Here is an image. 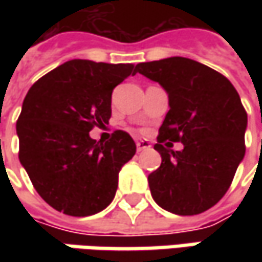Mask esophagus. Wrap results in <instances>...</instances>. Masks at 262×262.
<instances>
[{
    "label": "esophagus",
    "mask_w": 262,
    "mask_h": 262,
    "mask_svg": "<svg viewBox=\"0 0 262 262\" xmlns=\"http://www.w3.org/2000/svg\"><path fill=\"white\" fill-rule=\"evenodd\" d=\"M137 151H144V150H148L150 148V143L147 141V140H140V141H137Z\"/></svg>",
    "instance_id": "34e87169"
}]
</instances>
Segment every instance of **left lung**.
Segmentation results:
<instances>
[{
    "mask_svg": "<svg viewBox=\"0 0 262 262\" xmlns=\"http://www.w3.org/2000/svg\"><path fill=\"white\" fill-rule=\"evenodd\" d=\"M136 73L169 97L155 146L162 165L148 175L151 196L173 214H200L226 194L245 156L248 116L241 97L226 77L184 56L137 64ZM176 141L184 144L181 152L170 148Z\"/></svg>",
    "mask_w": 262,
    "mask_h": 262,
    "instance_id": "obj_1",
    "label": "left lung"
}]
</instances>
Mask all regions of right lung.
<instances>
[{
  "label": "right lung",
  "instance_id": "1",
  "mask_svg": "<svg viewBox=\"0 0 262 262\" xmlns=\"http://www.w3.org/2000/svg\"><path fill=\"white\" fill-rule=\"evenodd\" d=\"M131 74L133 64L71 59L27 92L15 125L18 159L37 194L58 211L86 217L112 203L136 143L125 131L106 143L89 133L109 122L112 92Z\"/></svg>",
  "mask_w": 262,
  "mask_h": 262
}]
</instances>
